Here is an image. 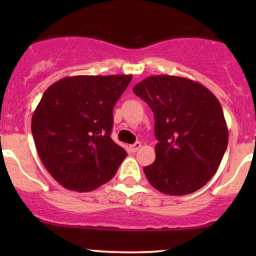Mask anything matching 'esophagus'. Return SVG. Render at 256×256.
I'll use <instances>...</instances> for the list:
<instances>
[{"label":"esophagus","mask_w":256,"mask_h":256,"mask_svg":"<svg viewBox=\"0 0 256 256\" xmlns=\"http://www.w3.org/2000/svg\"><path fill=\"white\" fill-rule=\"evenodd\" d=\"M140 146H142V143L140 142H136L134 143V144H132V146H130V149H131V152H137L138 149L140 148Z\"/></svg>","instance_id":"obj_1"}]
</instances>
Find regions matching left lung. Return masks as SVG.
I'll return each mask as SVG.
<instances>
[{
    "instance_id": "left-lung-1",
    "label": "left lung",
    "mask_w": 256,
    "mask_h": 256,
    "mask_svg": "<svg viewBox=\"0 0 256 256\" xmlns=\"http://www.w3.org/2000/svg\"><path fill=\"white\" fill-rule=\"evenodd\" d=\"M134 92L154 113L155 161L144 174L155 189L182 196L216 174L228 142L218 98L202 84L177 76H150Z\"/></svg>"
}]
</instances>
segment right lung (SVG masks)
<instances>
[{
    "mask_svg": "<svg viewBox=\"0 0 256 256\" xmlns=\"http://www.w3.org/2000/svg\"><path fill=\"white\" fill-rule=\"evenodd\" d=\"M132 76H74L44 91L32 116L38 155L52 177L73 192L110 182L128 155L110 138L113 108Z\"/></svg>",
    "mask_w": 256,
    "mask_h": 256,
    "instance_id": "right-lung-1",
    "label": "right lung"
}]
</instances>
